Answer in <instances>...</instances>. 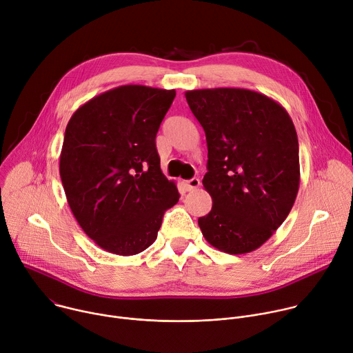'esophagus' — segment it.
Wrapping results in <instances>:
<instances>
[{"instance_id": "esophagus-1", "label": "esophagus", "mask_w": 353, "mask_h": 353, "mask_svg": "<svg viewBox=\"0 0 353 353\" xmlns=\"http://www.w3.org/2000/svg\"><path fill=\"white\" fill-rule=\"evenodd\" d=\"M199 185H201V181H199V179H196V177H192V179H190V180L185 181L187 191H192V190L198 188Z\"/></svg>"}]
</instances>
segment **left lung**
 <instances>
[{"label": "left lung", "instance_id": "1", "mask_svg": "<svg viewBox=\"0 0 353 353\" xmlns=\"http://www.w3.org/2000/svg\"><path fill=\"white\" fill-rule=\"evenodd\" d=\"M207 137L203 179L212 210L198 225L205 240L228 254L263 245L289 215L299 191V142L288 112L248 89L185 92Z\"/></svg>", "mask_w": 353, "mask_h": 353}]
</instances>
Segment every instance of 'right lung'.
Returning a JSON list of instances; mask_svg holds the SVG:
<instances>
[{
    "mask_svg": "<svg viewBox=\"0 0 353 353\" xmlns=\"http://www.w3.org/2000/svg\"><path fill=\"white\" fill-rule=\"evenodd\" d=\"M174 96V89L123 85L90 99L67 124L60 176L68 205L109 253L146 250L180 198L161 170L155 142Z\"/></svg>",
    "mask_w": 353,
    "mask_h": 353,
    "instance_id": "1",
    "label": "right lung"
}]
</instances>
